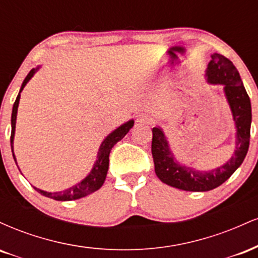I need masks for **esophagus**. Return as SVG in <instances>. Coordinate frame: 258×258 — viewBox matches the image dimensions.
<instances>
[{"instance_id":"esophagus-1","label":"esophagus","mask_w":258,"mask_h":258,"mask_svg":"<svg viewBox=\"0 0 258 258\" xmlns=\"http://www.w3.org/2000/svg\"><path fill=\"white\" fill-rule=\"evenodd\" d=\"M137 122H139V123H150V122H152V117H150L148 114H144V112H142V114H139L137 116Z\"/></svg>"}]
</instances>
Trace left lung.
<instances>
[{"mask_svg": "<svg viewBox=\"0 0 258 258\" xmlns=\"http://www.w3.org/2000/svg\"><path fill=\"white\" fill-rule=\"evenodd\" d=\"M205 78L209 84L223 86L235 125V150L226 164L210 171L185 166L176 159L161 127L153 128L152 154L156 176L165 184L186 191H209L220 186L242 164L250 144L251 102L236 68L224 55L214 53L207 64Z\"/></svg>", "mask_w": 258, "mask_h": 258, "instance_id": "left-lung-1", "label": "left lung"}]
</instances>
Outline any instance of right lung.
I'll return each instance as SVG.
<instances>
[{
  "label": "right lung",
  "mask_w": 258,
  "mask_h": 258,
  "mask_svg": "<svg viewBox=\"0 0 258 258\" xmlns=\"http://www.w3.org/2000/svg\"><path fill=\"white\" fill-rule=\"evenodd\" d=\"M40 68L41 67H37L30 70V73L28 74V76H26L24 81H23L22 87H20L19 93H18L16 102H14L13 104V110H12V119H11V125H12L11 148H12V153H13V158L16 160V164H17V159H16V155H14L13 143H14V135H16V122H17L18 106H19V100H20V93H22V91L24 90L26 84L30 81L32 76L36 74V72L40 69ZM133 125H135V120H130L127 121V122L122 123V125L119 126L116 130H114V131L106 136L104 141H103L102 144H100L98 154H97V160L96 162H94L93 167H92L91 172L88 173L87 176L81 180V182L76 183L75 185H72L70 188L64 189V190L61 191H53V193H51V191L42 190V189H38L36 186H34L35 190H37L38 193L42 194L43 197L51 198V199H54L58 201H72L76 199H81V198L87 197L88 194H92L96 190H98L100 186L103 185V183H104L106 173H108L109 154L111 152V148L114 147L117 142L121 141V139L125 137L127 133H128L130 130L132 128Z\"/></svg>",
  "instance_id": "obj_1"
}]
</instances>
